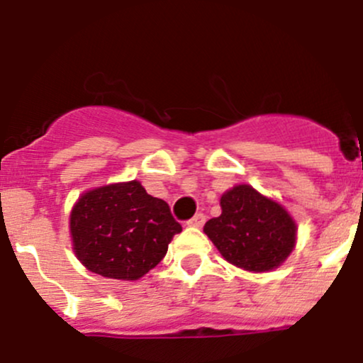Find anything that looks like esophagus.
<instances>
[{"instance_id":"1","label":"esophagus","mask_w":363,"mask_h":363,"mask_svg":"<svg viewBox=\"0 0 363 363\" xmlns=\"http://www.w3.org/2000/svg\"><path fill=\"white\" fill-rule=\"evenodd\" d=\"M203 223H206V214H203V213L195 214V216H193L191 220H188L189 227H202Z\"/></svg>"}]
</instances>
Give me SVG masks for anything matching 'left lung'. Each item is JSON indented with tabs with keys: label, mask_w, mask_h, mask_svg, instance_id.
Wrapping results in <instances>:
<instances>
[{
	"label": "left lung",
	"mask_w": 363,
	"mask_h": 363,
	"mask_svg": "<svg viewBox=\"0 0 363 363\" xmlns=\"http://www.w3.org/2000/svg\"><path fill=\"white\" fill-rule=\"evenodd\" d=\"M221 214L206 223L221 255L248 271H269L293 252L296 225L280 203L252 186H235L221 196Z\"/></svg>",
	"instance_id": "left-lung-1"
}]
</instances>
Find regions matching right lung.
I'll return each mask as SVG.
<instances>
[{
    "instance_id": "add662e5",
    "label": "right lung",
    "mask_w": 363,
    "mask_h": 363,
    "mask_svg": "<svg viewBox=\"0 0 363 363\" xmlns=\"http://www.w3.org/2000/svg\"><path fill=\"white\" fill-rule=\"evenodd\" d=\"M181 230L168 203L136 181L84 193L70 213L77 259L106 279H142L161 262Z\"/></svg>"
}]
</instances>
